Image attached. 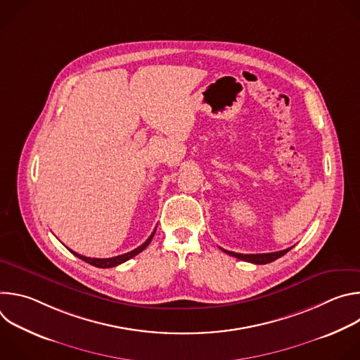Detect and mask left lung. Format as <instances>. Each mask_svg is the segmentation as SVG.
<instances>
[{
    "label": "left lung",
    "instance_id": "left-lung-1",
    "mask_svg": "<svg viewBox=\"0 0 360 360\" xmlns=\"http://www.w3.org/2000/svg\"><path fill=\"white\" fill-rule=\"evenodd\" d=\"M222 249V248H221ZM292 248H288L285 250H279V252H269V253H236V252H231V250H225L222 249L225 253L235 256V258L245 261V262H250V264H256V265H265V264H271L274 261H276L281 256H283L286 252H289Z\"/></svg>",
    "mask_w": 360,
    "mask_h": 360
}]
</instances>
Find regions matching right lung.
<instances>
[{
	"instance_id": "1",
	"label": "right lung",
	"mask_w": 360,
	"mask_h": 360,
	"mask_svg": "<svg viewBox=\"0 0 360 360\" xmlns=\"http://www.w3.org/2000/svg\"><path fill=\"white\" fill-rule=\"evenodd\" d=\"M155 231H157V229H153L152 235H150L141 246H138L136 249H134V250H131V252H128V253H124V255L114 256V258H104V259H99V258H88V256L79 255V253H77V252H74V250H71V249H70V250H71V253H74V255L77 256V258L82 259L84 262L92 265V266H96V268H114V266H117V265H121V264L129 261L131 258H134L135 255H138L139 252H142V250L150 243L153 235H155Z\"/></svg>"
}]
</instances>
